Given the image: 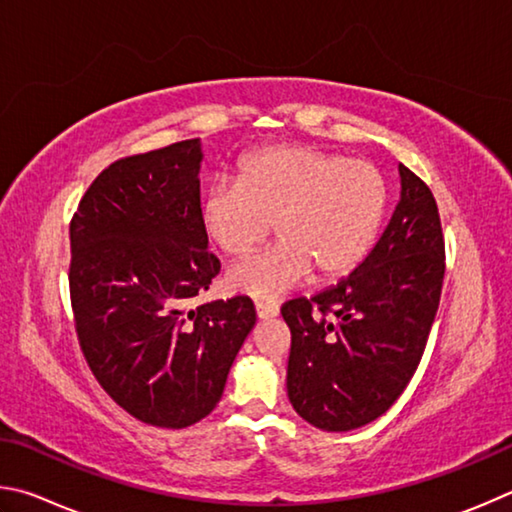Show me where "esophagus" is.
I'll return each mask as SVG.
<instances>
[{
  "mask_svg": "<svg viewBox=\"0 0 512 512\" xmlns=\"http://www.w3.org/2000/svg\"><path fill=\"white\" fill-rule=\"evenodd\" d=\"M256 315H258V319H272L279 315V306H276V303L256 301Z\"/></svg>",
  "mask_w": 512,
  "mask_h": 512,
  "instance_id": "obj_1",
  "label": "esophagus"
}]
</instances>
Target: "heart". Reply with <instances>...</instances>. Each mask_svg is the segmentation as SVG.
Here are the masks:
<instances>
[{
  "instance_id": "obj_1",
  "label": "heart",
  "mask_w": 512,
  "mask_h": 512,
  "mask_svg": "<svg viewBox=\"0 0 512 512\" xmlns=\"http://www.w3.org/2000/svg\"><path fill=\"white\" fill-rule=\"evenodd\" d=\"M387 182L369 161L315 146H270L238 164L236 182L206 186L204 231L227 254L279 233L274 247L240 258L227 272L233 292L274 301L315 272L333 281L362 263L387 209Z\"/></svg>"
}]
</instances>
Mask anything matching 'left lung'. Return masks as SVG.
<instances>
[{
  "label": "left lung",
  "mask_w": 512,
  "mask_h": 512,
  "mask_svg": "<svg viewBox=\"0 0 512 512\" xmlns=\"http://www.w3.org/2000/svg\"><path fill=\"white\" fill-rule=\"evenodd\" d=\"M398 170L400 202L371 254L333 288L281 308L292 333L290 402L326 432L369 425L400 398L441 301V215L423 179Z\"/></svg>",
  "instance_id": "8db88e82"
}]
</instances>
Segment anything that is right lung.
<instances>
[{
  "label": "right lung",
  "mask_w": 512,
  "mask_h": 512,
  "mask_svg": "<svg viewBox=\"0 0 512 512\" xmlns=\"http://www.w3.org/2000/svg\"><path fill=\"white\" fill-rule=\"evenodd\" d=\"M200 161V139L114 161L69 224L71 310L89 369L130 416L168 429L211 414L256 324L249 297L193 308L220 272Z\"/></svg>",
  "instance_id": "1"
}]
</instances>
